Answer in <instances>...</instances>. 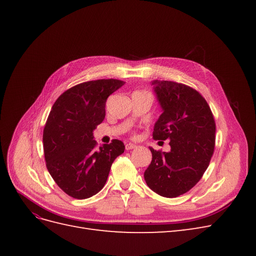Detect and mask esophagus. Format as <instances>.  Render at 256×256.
<instances>
[{"label":"esophagus","mask_w":256,"mask_h":256,"mask_svg":"<svg viewBox=\"0 0 256 256\" xmlns=\"http://www.w3.org/2000/svg\"><path fill=\"white\" fill-rule=\"evenodd\" d=\"M136 144H134V143H127L126 144V150H134V148H136Z\"/></svg>","instance_id":"esophagus-1"}]
</instances>
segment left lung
Instances as JSON below:
<instances>
[{"label": "left lung", "mask_w": 256, "mask_h": 256, "mask_svg": "<svg viewBox=\"0 0 256 256\" xmlns=\"http://www.w3.org/2000/svg\"><path fill=\"white\" fill-rule=\"evenodd\" d=\"M162 114L154 124V140H170L168 152L154 150L144 172L157 194L176 198L198 182L212 157L216 122L205 98L192 88L173 81L152 82Z\"/></svg>", "instance_id": "8db88e82"}]
</instances>
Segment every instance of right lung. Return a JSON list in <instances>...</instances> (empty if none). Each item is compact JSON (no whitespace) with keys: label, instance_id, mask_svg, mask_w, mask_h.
<instances>
[{"label":"right lung","instance_id":"right-lung-1","mask_svg":"<svg viewBox=\"0 0 256 256\" xmlns=\"http://www.w3.org/2000/svg\"><path fill=\"white\" fill-rule=\"evenodd\" d=\"M125 84L116 79L83 82L52 106L44 128L46 166L66 194L84 200L104 188L113 161L125 150L120 140L97 148L92 131L106 116L108 97Z\"/></svg>","mask_w":256,"mask_h":256}]
</instances>
